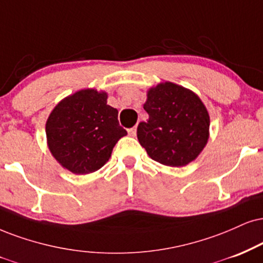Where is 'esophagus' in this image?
I'll return each mask as SVG.
<instances>
[{"label":"esophagus","mask_w":263,"mask_h":263,"mask_svg":"<svg viewBox=\"0 0 263 263\" xmlns=\"http://www.w3.org/2000/svg\"><path fill=\"white\" fill-rule=\"evenodd\" d=\"M128 134L130 135V137H135V135H137V128H130V129H128Z\"/></svg>","instance_id":"esophagus-1"}]
</instances>
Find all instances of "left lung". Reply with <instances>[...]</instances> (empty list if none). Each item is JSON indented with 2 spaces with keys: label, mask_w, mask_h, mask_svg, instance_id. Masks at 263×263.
Wrapping results in <instances>:
<instances>
[{
  "label": "left lung",
  "mask_w": 263,
  "mask_h": 263,
  "mask_svg": "<svg viewBox=\"0 0 263 263\" xmlns=\"http://www.w3.org/2000/svg\"><path fill=\"white\" fill-rule=\"evenodd\" d=\"M147 122L138 125V139L152 160L183 167L199 156L209 140L210 117L193 91L161 83L147 91Z\"/></svg>",
  "instance_id": "obj_1"
}]
</instances>
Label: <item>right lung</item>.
<instances>
[{
	"instance_id": "right-lung-1",
	"label": "right lung",
	"mask_w": 263,
	"mask_h": 263,
	"mask_svg": "<svg viewBox=\"0 0 263 263\" xmlns=\"http://www.w3.org/2000/svg\"><path fill=\"white\" fill-rule=\"evenodd\" d=\"M124 135L118 111L107 105V93L93 89L80 90L62 100L46 123L51 154L76 174L100 170Z\"/></svg>"
}]
</instances>
